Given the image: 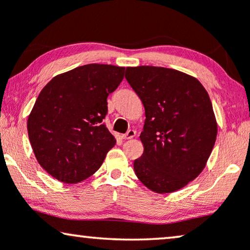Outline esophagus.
Listing matches in <instances>:
<instances>
[{"mask_svg": "<svg viewBox=\"0 0 250 250\" xmlns=\"http://www.w3.org/2000/svg\"><path fill=\"white\" fill-rule=\"evenodd\" d=\"M135 136V131L134 129H129V131L126 133V134H123L122 135V139L124 140H129V139H133Z\"/></svg>", "mask_w": 250, "mask_h": 250, "instance_id": "34e87169", "label": "esophagus"}]
</instances>
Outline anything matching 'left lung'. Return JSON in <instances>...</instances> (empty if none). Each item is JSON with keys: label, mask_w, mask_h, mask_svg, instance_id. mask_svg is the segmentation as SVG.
<instances>
[{"label": "left lung", "mask_w": 250, "mask_h": 250, "mask_svg": "<svg viewBox=\"0 0 250 250\" xmlns=\"http://www.w3.org/2000/svg\"><path fill=\"white\" fill-rule=\"evenodd\" d=\"M125 77L146 111L134 172L153 192H175L203 172L216 141L209 95L196 77L170 68L127 67Z\"/></svg>", "instance_id": "left-lung-1"}]
</instances>
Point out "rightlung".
<instances>
[{
	"instance_id": "obj_1",
	"label": "right lung",
	"mask_w": 250,
	"mask_h": 250,
	"mask_svg": "<svg viewBox=\"0 0 250 250\" xmlns=\"http://www.w3.org/2000/svg\"><path fill=\"white\" fill-rule=\"evenodd\" d=\"M124 71L112 64H85L57 75L41 91L27 129L37 162L54 179L78 183L100 168L116 143L102 123L107 98Z\"/></svg>"
}]
</instances>
